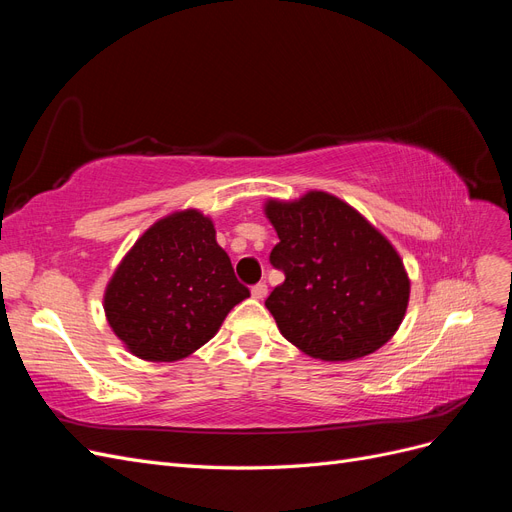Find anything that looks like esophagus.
<instances>
[{
	"label": "esophagus",
	"instance_id": "1",
	"mask_svg": "<svg viewBox=\"0 0 512 512\" xmlns=\"http://www.w3.org/2000/svg\"><path fill=\"white\" fill-rule=\"evenodd\" d=\"M252 297L254 299H265L267 297V284L265 282H258L252 286Z\"/></svg>",
	"mask_w": 512,
	"mask_h": 512
}]
</instances>
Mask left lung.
Segmentation results:
<instances>
[{
	"label": "left lung",
	"instance_id": "8db88e82",
	"mask_svg": "<svg viewBox=\"0 0 512 512\" xmlns=\"http://www.w3.org/2000/svg\"><path fill=\"white\" fill-rule=\"evenodd\" d=\"M267 218L280 237L269 262L284 282L265 305L288 342L322 361H354L389 342L410 297L393 245L324 192L269 200Z\"/></svg>",
	"mask_w": 512,
	"mask_h": 512
}]
</instances>
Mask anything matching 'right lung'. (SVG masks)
Returning a JSON list of instances; mask_svg holds the SVG:
<instances>
[{"label": "right lung", "instance_id": "add662e5", "mask_svg": "<svg viewBox=\"0 0 512 512\" xmlns=\"http://www.w3.org/2000/svg\"><path fill=\"white\" fill-rule=\"evenodd\" d=\"M247 297L211 220L190 209L168 215L136 241L106 288L104 312L132 354L179 361L207 344Z\"/></svg>", "mask_w": 512, "mask_h": 512}]
</instances>
